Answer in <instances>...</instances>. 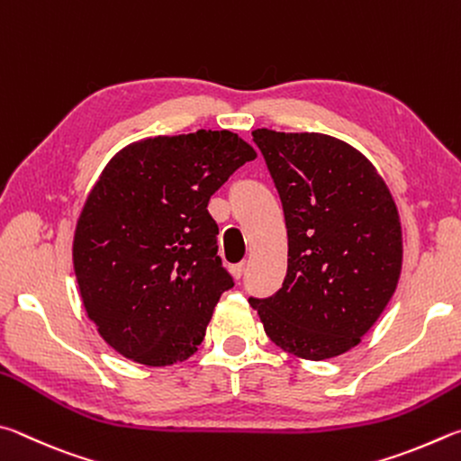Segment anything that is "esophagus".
<instances>
[{"label": "esophagus", "instance_id": "esophagus-1", "mask_svg": "<svg viewBox=\"0 0 461 461\" xmlns=\"http://www.w3.org/2000/svg\"><path fill=\"white\" fill-rule=\"evenodd\" d=\"M230 273H232V277H235V279H240V277H243V273H245V263H237V265H232V267H230Z\"/></svg>", "mask_w": 461, "mask_h": 461}]
</instances>
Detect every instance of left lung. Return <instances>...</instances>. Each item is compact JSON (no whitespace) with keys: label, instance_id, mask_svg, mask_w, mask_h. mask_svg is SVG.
<instances>
[{"label":"left lung","instance_id":"8db88e82","mask_svg":"<svg viewBox=\"0 0 461 461\" xmlns=\"http://www.w3.org/2000/svg\"><path fill=\"white\" fill-rule=\"evenodd\" d=\"M287 226V276L249 303L281 350L305 360L360 344L399 285L397 204L370 159L324 133L255 129Z\"/></svg>","mask_w":461,"mask_h":461}]
</instances>
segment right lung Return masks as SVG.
<instances>
[{"instance_id":"right-lung-1","label":"right lung","mask_w":461,"mask_h":461,"mask_svg":"<svg viewBox=\"0 0 461 461\" xmlns=\"http://www.w3.org/2000/svg\"><path fill=\"white\" fill-rule=\"evenodd\" d=\"M257 151L232 131L145 137L119 149L88 192L72 265L88 320L145 366L188 360L232 279L208 200Z\"/></svg>"}]
</instances>
